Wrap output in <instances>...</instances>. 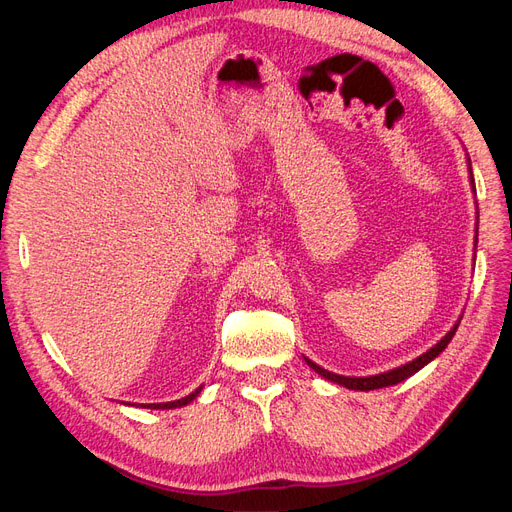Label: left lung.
Listing matches in <instances>:
<instances>
[{"mask_svg": "<svg viewBox=\"0 0 512 512\" xmlns=\"http://www.w3.org/2000/svg\"><path fill=\"white\" fill-rule=\"evenodd\" d=\"M468 170H470V183H472V192L476 194V185H474V177H472V164H470V158H468ZM459 327V320L455 322V327L448 331L440 342L436 346H431L427 352H423L421 356H416L414 361L401 365V367H395L391 371H384V374H376V376H363V378H356V376H339V374H333V371L324 369L320 365H316L314 361H309L305 356V363L312 367L316 374H320L324 380H331L339 386H346V389H352V391H374V389H384V386H393V384H399L404 382L406 378L414 376L418 369H423L427 363H431L436 356L448 346V342H451L455 331Z\"/></svg>", "mask_w": 512, "mask_h": 512, "instance_id": "8db88e82", "label": "left lung"}]
</instances>
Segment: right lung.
<instances>
[{
	"mask_svg": "<svg viewBox=\"0 0 512 512\" xmlns=\"http://www.w3.org/2000/svg\"><path fill=\"white\" fill-rule=\"evenodd\" d=\"M203 391V384L198 386V389L194 393H190L188 397H181L177 401H166V404H145L143 408H151V410H170V408H181V406H188L192 399H196V395Z\"/></svg>",
	"mask_w": 512,
	"mask_h": 512,
	"instance_id": "right-lung-1",
	"label": "right lung"
}]
</instances>
